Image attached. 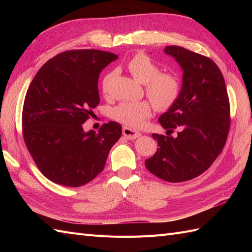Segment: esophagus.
Masks as SVG:
<instances>
[{"label":"esophagus","instance_id":"obj_1","mask_svg":"<svg viewBox=\"0 0 252 252\" xmlns=\"http://www.w3.org/2000/svg\"><path fill=\"white\" fill-rule=\"evenodd\" d=\"M122 134H123V136H125L126 138H127V140H134V138H137V137L141 136V133L140 132H137L135 130H132V129H130V127H127V126H123Z\"/></svg>","mask_w":252,"mask_h":252}]
</instances>
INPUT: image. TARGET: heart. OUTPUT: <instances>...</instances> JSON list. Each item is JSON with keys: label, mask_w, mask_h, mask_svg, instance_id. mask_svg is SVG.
I'll list each match as a JSON object with an SVG mask.
<instances>
[{"label": "heart", "mask_w": 252, "mask_h": 252, "mask_svg": "<svg viewBox=\"0 0 252 252\" xmlns=\"http://www.w3.org/2000/svg\"><path fill=\"white\" fill-rule=\"evenodd\" d=\"M127 69L135 80L145 84L148 98L158 110H167L178 100L181 93L180 78L174 72H161V68L145 54L133 56L127 63ZM112 73L107 74L103 81V92H108ZM152 116V105L146 100L126 101L112 110L117 121L131 127H141Z\"/></svg>", "instance_id": "heart-1"}]
</instances>
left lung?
I'll return each instance as SVG.
<instances>
[{
	"label": "left lung",
	"instance_id": "left-lung-1",
	"mask_svg": "<svg viewBox=\"0 0 252 252\" xmlns=\"http://www.w3.org/2000/svg\"><path fill=\"white\" fill-rule=\"evenodd\" d=\"M163 51L183 71L182 88L175 104L159 117L169 136L154 133L159 147L145 165L158 178L176 183L205 172L222 152L229 101L223 74L210 58L176 45ZM174 128L179 131L176 138L169 136Z\"/></svg>",
	"mask_w": 252,
	"mask_h": 252
}]
</instances>
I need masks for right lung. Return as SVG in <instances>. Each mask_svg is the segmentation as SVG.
<instances>
[{
  "mask_svg": "<svg viewBox=\"0 0 252 252\" xmlns=\"http://www.w3.org/2000/svg\"><path fill=\"white\" fill-rule=\"evenodd\" d=\"M117 58L98 50L63 52L46 62L29 85L24 140L42 174L56 184L78 187L95 179L121 136V126L114 121L98 132L83 130L99 104V73Z\"/></svg>",
  "mask_w": 252,
  "mask_h": 252,
  "instance_id": "1",
  "label": "right lung"
}]
</instances>
